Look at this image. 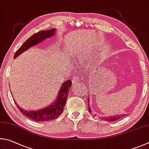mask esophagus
I'll list each match as a JSON object with an SVG mask.
<instances>
[{"label":"esophagus","mask_w":149,"mask_h":149,"mask_svg":"<svg viewBox=\"0 0 149 149\" xmlns=\"http://www.w3.org/2000/svg\"><path fill=\"white\" fill-rule=\"evenodd\" d=\"M79 82H80V79L79 77L77 76L73 77V79H72V84H77L78 83H79Z\"/></svg>","instance_id":"34e87169"}]
</instances>
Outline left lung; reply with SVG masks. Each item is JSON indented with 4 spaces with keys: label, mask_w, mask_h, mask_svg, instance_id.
<instances>
[{
    "label": "left lung",
    "mask_w": 149,
    "mask_h": 149,
    "mask_svg": "<svg viewBox=\"0 0 149 149\" xmlns=\"http://www.w3.org/2000/svg\"><path fill=\"white\" fill-rule=\"evenodd\" d=\"M88 111H89L90 113H92L91 111V109L90 108L89 106V99L88 100ZM95 115H94L95 116ZM126 114H121V115H114L113 116H111V117H102V119L104 120H107V121H115L116 120H118L120 118H121L122 117L126 116Z\"/></svg>",
    "instance_id": "8db88e82"
}]
</instances>
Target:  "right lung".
<instances>
[{"mask_svg":"<svg viewBox=\"0 0 149 149\" xmlns=\"http://www.w3.org/2000/svg\"><path fill=\"white\" fill-rule=\"evenodd\" d=\"M55 31H56V29H52L50 30L40 31L34 34L30 38H29L16 51L14 55V58L23 53L24 51L27 50L30 47L35 46L40 42L45 40L46 38L53 36L55 34ZM71 84L72 82L70 80H66L60 88L57 100L52 105L48 106L46 108L35 111H25L17 105V108L19 109V110L23 115L36 122H45L56 119L63 111L64 107L67 99L68 93L69 92L70 87ZM15 103L16 104V103Z\"/></svg>","mask_w":149,"mask_h":149,"instance_id":"1","label":"right lung"}]
</instances>
